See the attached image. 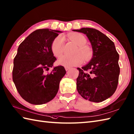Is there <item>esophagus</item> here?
<instances>
[{
	"label": "esophagus",
	"mask_w": 134,
	"mask_h": 134,
	"mask_svg": "<svg viewBox=\"0 0 134 134\" xmlns=\"http://www.w3.org/2000/svg\"><path fill=\"white\" fill-rule=\"evenodd\" d=\"M65 70H66V71H68V70L69 69H70V67H68V66H66V67H65Z\"/></svg>",
	"instance_id": "1"
}]
</instances>
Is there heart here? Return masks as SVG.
<instances>
[{"label":"heart","mask_w":134,"mask_h":134,"mask_svg":"<svg viewBox=\"0 0 134 134\" xmlns=\"http://www.w3.org/2000/svg\"><path fill=\"white\" fill-rule=\"evenodd\" d=\"M71 41L78 45L77 48L73 52L71 56H62L59 58L58 63L65 66H71L79 65L82 61H89L92 58L93 52L92 49L86 45V38L80 34H71L68 36ZM51 50L56 57H59L65 51L64 40L63 37L58 36L53 40L51 44Z\"/></svg>","instance_id":"heart-1"}]
</instances>
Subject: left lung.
Instances as JSON below:
<instances>
[{"mask_svg":"<svg viewBox=\"0 0 134 134\" xmlns=\"http://www.w3.org/2000/svg\"><path fill=\"white\" fill-rule=\"evenodd\" d=\"M73 31L86 35L93 51L90 63L81 69L77 68L78 92L91 102H102L113 96L118 86L119 54L114 42L97 29L82 28Z\"/></svg>","mask_w":134,"mask_h":134,"instance_id":"8db88e82","label":"left lung"}]
</instances>
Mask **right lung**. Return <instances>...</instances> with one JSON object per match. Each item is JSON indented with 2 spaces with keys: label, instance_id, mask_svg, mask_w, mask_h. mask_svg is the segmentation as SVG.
I'll return each mask as SVG.
<instances>
[{
  "label": "right lung",
  "instance_id": "add662e5",
  "mask_svg": "<svg viewBox=\"0 0 134 134\" xmlns=\"http://www.w3.org/2000/svg\"><path fill=\"white\" fill-rule=\"evenodd\" d=\"M61 32L39 29L32 32L19 45L14 60L12 79L20 96L34 105H42L53 99L61 80L66 74L64 66H53L56 58L51 50L54 39Z\"/></svg>",
  "mask_w": 134,
  "mask_h": 134
}]
</instances>
